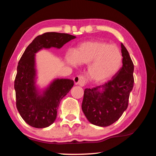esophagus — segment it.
Masks as SVG:
<instances>
[{
	"label": "esophagus",
	"instance_id": "1",
	"mask_svg": "<svg viewBox=\"0 0 156 156\" xmlns=\"http://www.w3.org/2000/svg\"><path fill=\"white\" fill-rule=\"evenodd\" d=\"M73 81L76 85H79L80 87H83L85 85V79L83 76H76L73 78Z\"/></svg>",
	"mask_w": 156,
	"mask_h": 156
}]
</instances>
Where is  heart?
I'll return each instance as SVG.
<instances>
[{
	"label": "heart",
	"instance_id": "1",
	"mask_svg": "<svg viewBox=\"0 0 156 156\" xmlns=\"http://www.w3.org/2000/svg\"><path fill=\"white\" fill-rule=\"evenodd\" d=\"M65 60L73 67L79 64L88 65L86 71L88 79L100 83L109 80L118 72L122 56L114 44L102 41H89L79 44L74 53L69 52Z\"/></svg>",
	"mask_w": 156,
	"mask_h": 156
}]
</instances>
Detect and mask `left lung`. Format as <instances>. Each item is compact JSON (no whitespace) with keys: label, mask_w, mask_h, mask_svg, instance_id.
I'll use <instances>...</instances> for the list:
<instances>
[{"label":"left lung","mask_w":156,"mask_h":156,"mask_svg":"<svg viewBox=\"0 0 156 156\" xmlns=\"http://www.w3.org/2000/svg\"><path fill=\"white\" fill-rule=\"evenodd\" d=\"M122 67L112 79L102 85L84 89L82 109L89 122L107 126L121 117L127 109L133 87L134 66L129 54L121 43Z\"/></svg>","instance_id":"left-lung-1"}]
</instances>
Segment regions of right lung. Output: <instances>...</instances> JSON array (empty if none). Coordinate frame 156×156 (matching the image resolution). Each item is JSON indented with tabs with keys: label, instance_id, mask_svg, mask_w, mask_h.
I'll return each instance as SVG.
<instances>
[{
	"label": "right lung",
	"instance_id": "right-lung-1",
	"mask_svg": "<svg viewBox=\"0 0 156 156\" xmlns=\"http://www.w3.org/2000/svg\"><path fill=\"white\" fill-rule=\"evenodd\" d=\"M68 34L47 32L29 44L17 67L14 81L16 107L25 122L35 128H45L54 122L60 102L73 86V80L55 78L48 85L37 84L36 54L43 49H60L76 38Z\"/></svg>",
	"mask_w": 156,
	"mask_h": 156
}]
</instances>
